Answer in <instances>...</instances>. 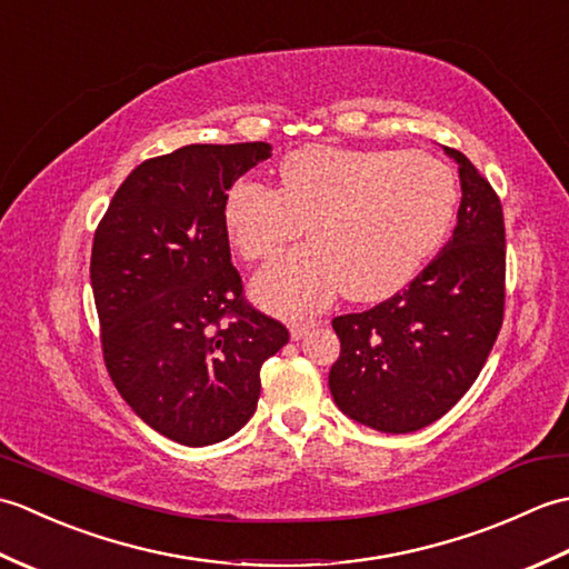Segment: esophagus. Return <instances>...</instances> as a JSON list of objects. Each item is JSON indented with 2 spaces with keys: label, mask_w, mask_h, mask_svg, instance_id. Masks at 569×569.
Masks as SVG:
<instances>
[{
  "label": "esophagus",
  "mask_w": 569,
  "mask_h": 569,
  "mask_svg": "<svg viewBox=\"0 0 569 569\" xmlns=\"http://www.w3.org/2000/svg\"><path fill=\"white\" fill-rule=\"evenodd\" d=\"M316 320H303V318H296V320H291V322H288V328H291V337H293V340H303V337L312 330V328H316Z\"/></svg>",
  "instance_id": "obj_1"
}]
</instances>
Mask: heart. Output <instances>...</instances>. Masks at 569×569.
Returning a JSON list of instances; mask_svg holds the SVG:
<instances>
[{
	"instance_id": "obj_1",
	"label": "heart",
	"mask_w": 569,
	"mask_h": 569,
	"mask_svg": "<svg viewBox=\"0 0 569 569\" xmlns=\"http://www.w3.org/2000/svg\"><path fill=\"white\" fill-rule=\"evenodd\" d=\"M278 190L237 180L224 196V229L244 261H271L253 298L276 312H312L342 291L383 300L440 249L457 212L452 168L422 151L308 147L286 156Z\"/></svg>"
}]
</instances>
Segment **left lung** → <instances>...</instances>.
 Here are the masks:
<instances>
[{
    "label": "left lung",
    "mask_w": 569,
    "mask_h": 569,
    "mask_svg": "<svg viewBox=\"0 0 569 569\" xmlns=\"http://www.w3.org/2000/svg\"><path fill=\"white\" fill-rule=\"evenodd\" d=\"M445 153L462 186L450 241L401 293L332 320L335 403L381 432H413L442 418L477 381L503 322L501 200L465 153Z\"/></svg>",
    "instance_id": "8db88e82"
}]
</instances>
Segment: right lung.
I'll return each mask as SVG.
<instances>
[{
    "mask_svg": "<svg viewBox=\"0 0 569 569\" xmlns=\"http://www.w3.org/2000/svg\"><path fill=\"white\" fill-rule=\"evenodd\" d=\"M271 143H190L143 161L107 208L90 281L107 371L131 410L173 442L227 440L253 416L259 371L288 342L244 300L224 196Z\"/></svg>",
    "mask_w": 569,
    "mask_h": 569,
    "instance_id": "obj_1",
    "label": "right lung"
}]
</instances>
